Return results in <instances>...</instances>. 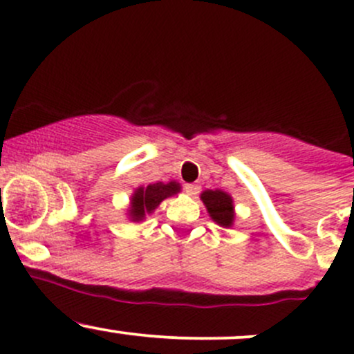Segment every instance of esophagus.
<instances>
[{"label": "esophagus", "instance_id": "1", "mask_svg": "<svg viewBox=\"0 0 354 354\" xmlns=\"http://www.w3.org/2000/svg\"><path fill=\"white\" fill-rule=\"evenodd\" d=\"M198 186L196 185H185V192L188 193V195H192V196H195L196 193H198Z\"/></svg>", "mask_w": 354, "mask_h": 354}]
</instances>
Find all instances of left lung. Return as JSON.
I'll return each mask as SVG.
<instances>
[{
  "label": "left lung",
  "instance_id": "8db88e82",
  "mask_svg": "<svg viewBox=\"0 0 354 354\" xmlns=\"http://www.w3.org/2000/svg\"><path fill=\"white\" fill-rule=\"evenodd\" d=\"M205 207L209 216L220 225V227H232L234 223V201L227 193L220 189H207L201 193Z\"/></svg>",
  "mask_w": 354,
  "mask_h": 354
}]
</instances>
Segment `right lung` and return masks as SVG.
I'll use <instances>...</instances> for the list:
<instances>
[{
  "mask_svg": "<svg viewBox=\"0 0 354 354\" xmlns=\"http://www.w3.org/2000/svg\"><path fill=\"white\" fill-rule=\"evenodd\" d=\"M180 192V185L171 181V183H154L149 185L147 188H139L134 193L133 201H131V216L134 221L142 220L146 213H153V209L158 208L165 198H168L174 193Z\"/></svg>",
  "mask_w": 354,
  "mask_h": 354,
  "instance_id": "right-lung-1",
  "label": "right lung"
}]
</instances>
